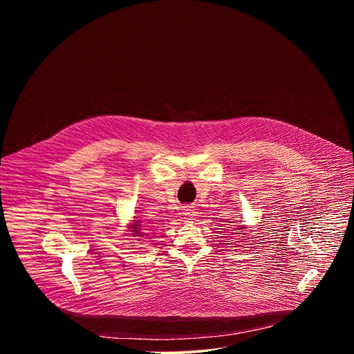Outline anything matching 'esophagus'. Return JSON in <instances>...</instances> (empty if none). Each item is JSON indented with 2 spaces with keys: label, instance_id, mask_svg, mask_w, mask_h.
Returning a JSON list of instances; mask_svg holds the SVG:
<instances>
[{
  "label": "esophagus",
  "instance_id": "1",
  "mask_svg": "<svg viewBox=\"0 0 354 354\" xmlns=\"http://www.w3.org/2000/svg\"><path fill=\"white\" fill-rule=\"evenodd\" d=\"M183 213L187 216V217H193L194 216V207L193 206H185L183 207Z\"/></svg>",
  "mask_w": 354,
  "mask_h": 354
}]
</instances>
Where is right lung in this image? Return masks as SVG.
I'll use <instances>...</instances> for the list:
<instances>
[{
	"mask_svg": "<svg viewBox=\"0 0 354 354\" xmlns=\"http://www.w3.org/2000/svg\"><path fill=\"white\" fill-rule=\"evenodd\" d=\"M134 228H136V230H133V231H134V234H136V235H138V234H140V232H138V228H137V227H134Z\"/></svg>",
	"mask_w": 354,
	"mask_h": 354,
	"instance_id": "right-lung-1",
	"label": "right lung"
}]
</instances>
